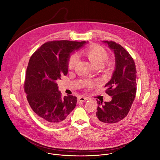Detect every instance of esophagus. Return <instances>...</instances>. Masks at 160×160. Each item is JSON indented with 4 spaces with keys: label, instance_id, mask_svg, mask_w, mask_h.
Segmentation results:
<instances>
[{
    "label": "esophagus",
    "instance_id": "1",
    "mask_svg": "<svg viewBox=\"0 0 160 160\" xmlns=\"http://www.w3.org/2000/svg\"><path fill=\"white\" fill-rule=\"evenodd\" d=\"M87 100H88V98L86 97H83V96H80L78 98V100L79 102H84Z\"/></svg>",
    "mask_w": 160,
    "mask_h": 160
}]
</instances>
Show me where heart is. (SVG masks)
Returning <instances> with one entry per match:
<instances>
[{
  "label": "heart",
  "mask_w": 160,
  "mask_h": 160,
  "mask_svg": "<svg viewBox=\"0 0 160 160\" xmlns=\"http://www.w3.org/2000/svg\"><path fill=\"white\" fill-rule=\"evenodd\" d=\"M82 54L86 56L95 68L101 67L108 59V53L106 50L101 46L93 45L88 47L82 51ZM77 58L75 55L71 56L68 62L67 67L69 69H73L77 64Z\"/></svg>",
  "instance_id": "heart-1"
}]
</instances>
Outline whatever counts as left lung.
Returning a JSON list of instances; mask_svg holds the SVG:
<instances>
[{"label":"left lung","mask_w":160,"mask_h":160,"mask_svg":"<svg viewBox=\"0 0 160 160\" xmlns=\"http://www.w3.org/2000/svg\"><path fill=\"white\" fill-rule=\"evenodd\" d=\"M115 54V65L111 80L105 85L110 102L98 101L93 121L100 127H111L128 115L136 93V67L130 54L114 41H102Z\"/></svg>","instance_id":"left-lung-1"}]
</instances>
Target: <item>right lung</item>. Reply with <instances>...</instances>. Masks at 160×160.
<instances>
[{"instance_id": "1", "label": "right lung", "mask_w": 160, "mask_h": 160, "mask_svg": "<svg viewBox=\"0 0 160 160\" xmlns=\"http://www.w3.org/2000/svg\"><path fill=\"white\" fill-rule=\"evenodd\" d=\"M87 41H49L31 56L27 69L24 91L28 102L39 119L52 126L63 124L77 105L72 95L61 97L56 80L68 72L67 62L72 52Z\"/></svg>"}]
</instances>
